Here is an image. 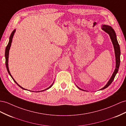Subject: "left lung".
Wrapping results in <instances>:
<instances>
[{"label": "left lung", "instance_id": "1", "mask_svg": "<svg viewBox=\"0 0 126 126\" xmlns=\"http://www.w3.org/2000/svg\"><path fill=\"white\" fill-rule=\"evenodd\" d=\"M102 29L109 34L112 43L113 44V47L114 49V53H115V69L114 70V72L112 74L110 79L109 81L108 82L107 84H106L104 87L101 88V90L104 89L106 88H107L108 87H109L110 85V84L112 82V81H113L116 75H117V73L119 70V66H120V46H119V45L117 39V35H116L114 30H113V29H112L111 27L107 25H103L102 27ZM77 87L80 90L84 91V90H83L78 87V86H77Z\"/></svg>", "mask_w": 126, "mask_h": 126}]
</instances>
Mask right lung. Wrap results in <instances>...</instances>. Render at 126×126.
Wrapping results in <instances>:
<instances>
[{"mask_svg": "<svg viewBox=\"0 0 126 126\" xmlns=\"http://www.w3.org/2000/svg\"><path fill=\"white\" fill-rule=\"evenodd\" d=\"M15 31H16V30L15 29V30H14L13 31V32H12V33H11V35H10V37H9V42H8V45H7V46H6V49H5V59H6L5 63H6V68H7V71H8V73H9V75L11 76V77H12V78L13 79V80H14V81L16 83V84H17L19 87H20V88H21L22 89H24V90H27V89H26L23 88V87H21V86L19 85L18 84V83H17L16 82L15 80L14 79V78H13V77L12 76L10 72H9V68H8V55H9V49H10V47H11V44H12V39H13V36H14V34L15 32ZM53 83H54V82H53ZM53 84H51V85L50 86H49L48 88H47V89H45V90H43V91H40V92H43V91H45V90H47V89H48L49 88H50L52 86V85H53Z\"/></svg>", "mask_w": 126, "mask_h": 126, "instance_id": "obj_1", "label": "right lung"}]
</instances>
